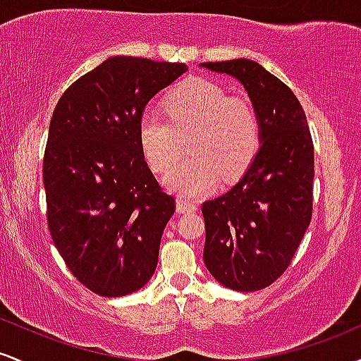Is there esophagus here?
<instances>
[{
  "mask_svg": "<svg viewBox=\"0 0 361 361\" xmlns=\"http://www.w3.org/2000/svg\"><path fill=\"white\" fill-rule=\"evenodd\" d=\"M198 205L195 204V202H190L186 200V198H176V212L180 214H185V212H193V210H197Z\"/></svg>",
  "mask_w": 361,
  "mask_h": 361,
  "instance_id": "obj_1",
  "label": "esophagus"
}]
</instances>
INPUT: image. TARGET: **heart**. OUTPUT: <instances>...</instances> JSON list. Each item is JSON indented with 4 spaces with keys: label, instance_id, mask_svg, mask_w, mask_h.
Here are the masks:
<instances>
[{
    "label": "heart",
    "instance_id": "b5f03b06",
    "mask_svg": "<svg viewBox=\"0 0 361 361\" xmlns=\"http://www.w3.org/2000/svg\"><path fill=\"white\" fill-rule=\"evenodd\" d=\"M168 118L144 114L139 120V146L157 173L176 163L190 140V159L173 168L164 186L183 197L212 192L226 181L239 180L261 146V123L246 98L229 97L212 81L190 78L164 100Z\"/></svg>",
    "mask_w": 361,
    "mask_h": 361
}]
</instances>
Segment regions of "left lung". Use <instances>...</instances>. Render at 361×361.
<instances>
[{
  "label": "left lung",
  "instance_id": "obj_1",
  "mask_svg": "<svg viewBox=\"0 0 361 361\" xmlns=\"http://www.w3.org/2000/svg\"><path fill=\"white\" fill-rule=\"evenodd\" d=\"M246 90L261 146L233 188L204 202V261L224 287L267 288L288 268L312 217L314 146L304 109L285 82L250 59L202 62Z\"/></svg>",
  "mask_w": 361,
  "mask_h": 361
}]
</instances>
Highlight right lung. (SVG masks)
<instances>
[{"instance_id": "right-lung-1", "label": "right lung", "mask_w": 361, "mask_h": 361, "mask_svg": "<svg viewBox=\"0 0 361 361\" xmlns=\"http://www.w3.org/2000/svg\"><path fill=\"white\" fill-rule=\"evenodd\" d=\"M186 71L181 62L110 57L74 81L52 114L49 231L73 275L102 297L128 295L154 275L175 198L149 169L137 128L149 100Z\"/></svg>"}]
</instances>
